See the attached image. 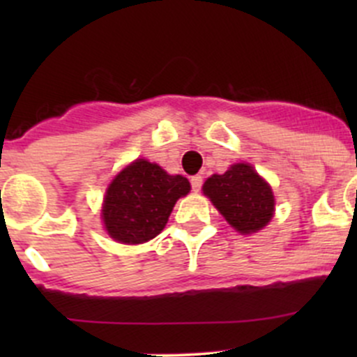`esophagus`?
<instances>
[{
  "label": "esophagus",
  "mask_w": 357,
  "mask_h": 357,
  "mask_svg": "<svg viewBox=\"0 0 357 357\" xmlns=\"http://www.w3.org/2000/svg\"><path fill=\"white\" fill-rule=\"evenodd\" d=\"M190 183H192V188L195 190V192H199L202 188V183H204V179H202V176H192V179H190Z\"/></svg>",
  "instance_id": "1"
}]
</instances>
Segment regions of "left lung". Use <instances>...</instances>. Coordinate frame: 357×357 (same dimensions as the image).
I'll use <instances>...</instances> for the list:
<instances>
[{"instance_id":"8db88e82","label":"left lung","mask_w":357,"mask_h":357,"mask_svg":"<svg viewBox=\"0 0 357 357\" xmlns=\"http://www.w3.org/2000/svg\"><path fill=\"white\" fill-rule=\"evenodd\" d=\"M204 193L236 231L248 235L264 228L275 212L271 186L248 164H235L204 183Z\"/></svg>"}]
</instances>
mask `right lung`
Listing matches in <instances>:
<instances>
[{
    "mask_svg": "<svg viewBox=\"0 0 357 357\" xmlns=\"http://www.w3.org/2000/svg\"><path fill=\"white\" fill-rule=\"evenodd\" d=\"M188 192V179L138 158L122 169L107 190L102 211L105 229L121 243L149 242L167 225L176 200Z\"/></svg>",
    "mask_w": 357,
    "mask_h": 357,
    "instance_id": "right-lung-1",
    "label": "right lung"
}]
</instances>
